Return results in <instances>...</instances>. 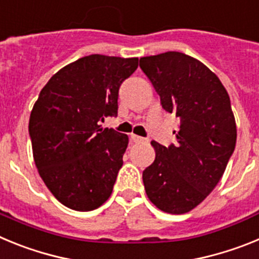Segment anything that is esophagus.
<instances>
[{"mask_svg":"<svg viewBox=\"0 0 259 259\" xmlns=\"http://www.w3.org/2000/svg\"><path fill=\"white\" fill-rule=\"evenodd\" d=\"M131 140L134 141V143H144V141H146V139L137 136V135H131Z\"/></svg>","mask_w":259,"mask_h":259,"instance_id":"obj_1","label":"esophagus"}]
</instances>
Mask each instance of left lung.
I'll return each instance as SVG.
<instances>
[{
  "mask_svg": "<svg viewBox=\"0 0 259 259\" xmlns=\"http://www.w3.org/2000/svg\"><path fill=\"white\" fill-rule=\"evenodd\" d=\"M167 113L180 119L176 143L152 141L155 159L143 171L149 200L170 214L194 209L211 193L236 145L230 96L218 76L179 52L140 58Z\"/></svg>",
  "mask_w": 259,
  "mask_h": 259,
  "instance_id": "left-lung-1",
  "label": "left lung"
}]
</instances>
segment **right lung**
Segmentation results:
<instances>
[{"mask_svg":"<svg viewBox=\"0 0 259 259\" xmlns=\"http://www.w3.org/2000/svg\"><path fill=\"white\" fill-rule=\"evenodd\" d=\"M139 58L92 54L53 75L31 111L28 131L41 179L65 206L100 207L113 192L128 136L102 128L118 115L119 88Z\"/></svg>","mask_w":259,"mask_h":259,"instance_id":"right-lung-1","label":"right lung"}]
</instances>
